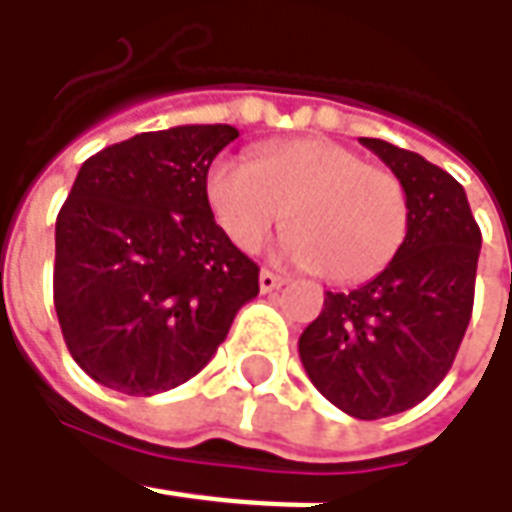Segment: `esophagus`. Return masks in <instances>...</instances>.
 I'll list each match as a JSON object with an SVG mask.
<instances>
[{"label": "esophagus", "instance_id": "esophagus-1", "mask_svg": "<svg viewBox=\"0 0 512 512\" xmlns=\"http://www.w3.org/2000/svg\"><path fill=\"white\" fill-rule=\"evenodd\" d=\"M285 282V276H279V273H273V270H262V273H259V287H262V293L279 290Z\"/></svg>", "mask_w": 512, "mask_h": 512}]
</instances>
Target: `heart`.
<instances>
[{
    "mask_svg": "<svg viewBox=\"0 0 512 512\" xmlns=\"http://www.w3.org/2000/svg\"><path fill=\"white\" fill-rule=\"evenodd\" d=\"M207 202L230 242L259 250L290 216L287 253L330 282H367L407 236V193L396 173L330 139H296L225 156L207 173Z\"/></svg>",
    "mask_w": 512,
    "mask_h": 512,
    "instance_id": "obj_1",
    "label": "heart"
}]
</instances>
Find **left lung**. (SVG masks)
I'll list each match as a JSON object with an SVG mask.
<instances>
[{"label":"left lung","mask_w":512,"mask_h":512,"mask_svg":"<svg viewBox=\"0 0 512 512\" xmlns=\"http://www.w3.org/2000/svg\"><path fill=\"white\" fill-rule=\"evenodd\" d=\"M359 142L404 185L407 236L376 279L327 293L299 356L327 402L370 422L410 410L447 376L473 313L482 230L447 170L382 139Z\"/></svg>","instance_id":"8db88e82"}]
</instances>
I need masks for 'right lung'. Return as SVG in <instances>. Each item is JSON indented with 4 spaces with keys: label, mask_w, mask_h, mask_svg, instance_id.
Instances as JSON below:
<instances>
[{
    "label": "right lung",
    "mask_w": 512,
    "mask_h": 512,
    "mask_svg": "<svg viewBox=\"0 0 512 512\" xmlns=\"http://www.w3.org/2000/svg\"><path fill=\"white\" fill-rule=\"evenodd\" d=\"M239 130L179 125L99 150L56 216L53 305L90 379L153 396L193 379L259 293L216 225L207 170Z\"/></svg>",
    "instance_id": "right-lung-1"
}]
</instances>
